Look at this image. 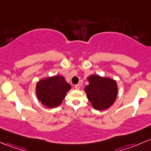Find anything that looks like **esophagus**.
<instances>
[{"mask_svg":"<svg viewBox=\"0 0 151 151\" xmlns=\"http://www.w3.org/2000/svg\"><path fill=\"white\" fill-rule=\"evenodd\" d=\"M80 87H81V85L80 84H76V86H75V88H76V89L78 90L79 88H80Z\"/></svg>","mask_w":151,"mask_h":151,"instance_id":"obj_1","label":"esophagus"}]
</instances>
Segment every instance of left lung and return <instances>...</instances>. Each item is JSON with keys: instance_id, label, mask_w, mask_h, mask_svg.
Wrapping results in <instances>:
<instances>
[{"instance_id": "8db88e82", "label": "left lung", "mask_w": 151, "mask_h": 151, "mask_svg": "<svg viewBox=\"0 0 151 151\" xmlns=\"http://www.w3.org/2000/svg\"><path fill=\"white\" fill-rule=\"evenodd\" d=\"M88 85L84 88L87 98L95 110H104L110 108L118 94L117 83L110 78L91 75L88 77Z\"/></svg>"}]
</instances>
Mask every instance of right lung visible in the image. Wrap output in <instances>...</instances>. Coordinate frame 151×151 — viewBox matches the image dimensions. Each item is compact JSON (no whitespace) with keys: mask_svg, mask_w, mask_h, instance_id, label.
Returning a JSON list of instances; mask_svg holds the SVG:
<instances>
[{"mask_svg":"<svg viewBox=\"0 0 151 151\" xmlns=\"http://www.w3.org/2000/svg\"><path fill=\"white\" fill-rule=\"evenodd\" d=\"M71 86L61 76L42 78L37 83L35 91L38 99L47 108H57L61 105Z\"/></svg>","mask_w":151,"mask_h":151,"instance_id":"obj_1","label":"right lung"}]
</instances>
